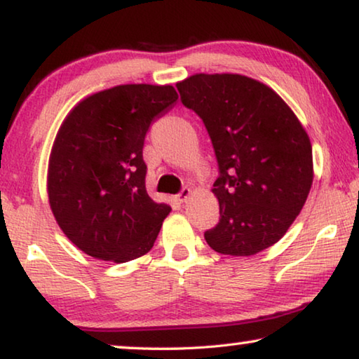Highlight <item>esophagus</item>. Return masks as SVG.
<instances>
[{"instance_id":"obj_1","label":"esophagus","mask_w":359,"mask_h":359,"mask_svg":"<svg viewBox=\"0 0 359 359\" xmlns=\"http://www.w3.org/2000/svg\"><path fill=\"white\" fill-rule=\"evenodd\" d=\"M191 194H192V191H191V189H187V187H184V189L181 191L180 194H176V196H175V201H176V202H180V203H184V202L187 201V198L191 197Z\"/></svg>"}]
</instances>
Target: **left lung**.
I'll return each mask as SVG.
<instances>
[{
    "label": "left lung",
    "instance_id": "obj_1",
    "mask_svg": "<svg viewBox=\"0 0 359 359\" xmlns=\"http://www.w3.org/2000/svg\"><path fill=\"white\" fill-rule=\"evenodd\" d=\"M176 87L202 117L219 165L211 192L221 218L205 232L207 243L231 256L275 245L313 183L312 143L301 121L272 87L243 74L197 73Z\"/></svg>",
    "mask_w": 359,
    "mask_h": 359
}]
</instances>
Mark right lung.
<instances>
[{
	"label": "right lung",
	"mask_w": 359,
	"mask_h": 359,
	"mask_svg": "<svg viewBox=\"0 0 359 359\" xmlns=\"http://www.w3.org/2000/svg\"><path fill=\"white\" fill-rule=\"evenodd\" d=\"M178 100L173 86L122 84L82 98L52 144L47 196L69 242L95 259L146 255L170 205L146 192L143 144L152 119Z\"/></svg>",
	"instance_id": "right-lung-1"
}]
</instances>
